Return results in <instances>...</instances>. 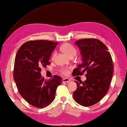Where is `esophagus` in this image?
<instances>
[{
    "label": "esophagus",
    "mask_w": 127,
    "mask_h": 127,
    "mask_svg": "<svg viewBox=\"0 0 127 127\" xmlns=\"http://www.w3.org/2000/svg\"><path fill=\"white\" fill-rule=\"evenodd\" d=\"M70 81H71V80L69 79L68 78H64L63 79V83H69Z\"/></svg>",
    "instance_id": "obj_1"
}]
</instances>
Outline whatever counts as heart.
I'll use <instances>...</instances> for the list:
<instances>
[{
  "label": "heart",
  "mask_w": 127,
  "mask_h": 127,
  "mask_svg": "<svg viewBox=\"0 0 127 127\" xmlns=\"http://www.w3.org/2000/svg\"><path fill=\"white\" fill-rule=\"evenodd\" d=\"M60 49L62 52L64 53V54H66L67 56L71 58H73L75 56L77 53V50L75 48L73 47L72 45L68 43H64L60 47ZM56 55V53H54L52 56V59H54ZM61 73L63 74H67L68 71L67 69H63L61 71Z\"/></svg>",
  "instance_id": "b5f03b06"
}]
</instances>
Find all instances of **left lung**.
I'll return each mask as SVG.
<instances>
[{
	"mask_svg": "<svg viewBox=\"0 0 127 127\" xmlns=\"http://www.w3.org/2000/svg\"><path fill=\"white\" fill-rule=\"evenodd\" d=\"M74 43L83 59L72 74L74 77L86 72V80L75 81L77 89L73 97L80 105L90 106L99 102L108 92L113 74V62L106 46L97 39H81Z\"/></svg>",
	"mask_w": 127,
	"mask_h": 127,
	"instance_id": "8db88e82",
	"label": "left lung"
}]
</instances>
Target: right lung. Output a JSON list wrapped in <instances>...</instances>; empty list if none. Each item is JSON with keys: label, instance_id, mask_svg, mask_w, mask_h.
<instances>
[{"label": "right lung", "instance_id": "1", "mask_svg": "<svg viewBox=\"0 0 127 127\" xmlns=\"http://www.w3.org/2000/svg\"><path fill=\"white\" fill-rule=\"evenodd\" d=\"M58 42L52 41H29L22 45L17 53L13 79L21 96L30 105L43 108L51 104L56 89L63 81L55 75L48 80L42 77V67L50 64L49 59Z\"/></svg>", "mask_w": 127, "mask_h": 127}]
</instances>
